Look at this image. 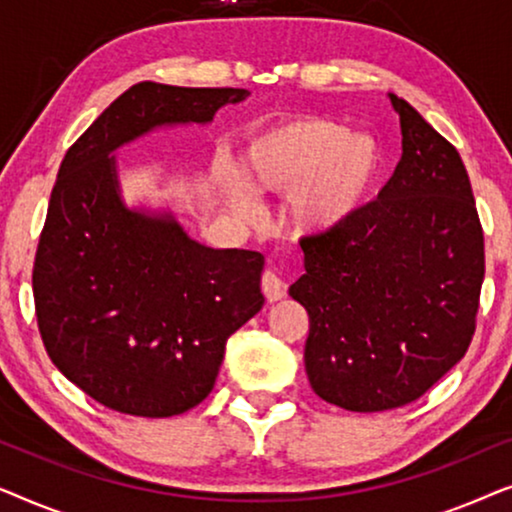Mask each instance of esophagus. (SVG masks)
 <instances>
[{
  "label": "esophagus",
  "instance_id": "1",
  "mask_svg": "<svg viewBox=\"0 0 512 512\" xmlns=\"http://www.w3.org/2000/svg\"><path fill=\"white\" fill-rule=\"evenodd\" d=\"M261 289L265 293V298L270 300V303H275V300H282L286 296V284L279 279V275H275L272 270H265L263 277H261Z\"/></svg>",
  "mask_w": 512,
  "mask_h": 512
}]
</instances>
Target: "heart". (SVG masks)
Masks as SVG:
<instances>
[{
  "label": "heart",
  "instance_id": "heart-1",
  "mask_svg": "<svg viewBox=\"0 0 512 512\" xmlns=\"http://www.w3.org/2000/svg\"><path fill=\"white\" fill-rule=\"evenodd\" d=\"M382 165V146L368 132H349L326 118L298 116L251 135L240 172L256 193L293 192L289 212L300 230L331 233L363 207ZM243 185L228 177L226 198L233 207L251 212L256 202Z\"/></svg>",
  "mask_w": 512,
  "mask_h": 512
}]
</instances>
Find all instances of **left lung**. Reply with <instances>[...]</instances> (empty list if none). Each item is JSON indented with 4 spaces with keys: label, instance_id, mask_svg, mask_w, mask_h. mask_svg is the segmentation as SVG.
I'll list each match as a JSON object with an SVG mask.
<instances>
[{
    "label": "left lung",
    "instance_id": "left-lung-1",
    "mask_svg": "<svg viewBox=\"0 0 512 512\" xmlns=\"http://www.w3.org/2000/svg\"><path fill=\"white\" fill-rule=\"evenodd\" d=\"M403 156L375 202L305 237L289 296L310 317L314 394L352 412L412 403L464 359L475 331L485 244L454 146L389 93Z\"/></svg>",
    "mask_w": 512,
    "mask_h": 512
}]
</instances>
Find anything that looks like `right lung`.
Segmentation results:
<instances>
[{"mask_svg": "<svg viewBox=\"0 0 512 512\" xmlns=\"http://www.w3.org/2000/svg\"><path fill=\"white\" fill-rule=\"evenodd\" d=\"M244 88L137 83L65 153L34 258L39 333L55 368L123 415L172 417L212 391L226 342L263 307V256L193 240L170 207L128 205L116 151L209 125Z\"/></svg>", "mask_w": 512, "mask_h": 512, "instance_id": "obj_1", "label": "right lung"}]
</instances>
